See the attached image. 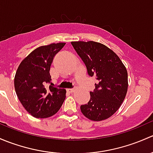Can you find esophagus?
Segmentation results:
<instances>
[{"instance_id": "34e87169", "label": "esophagus", "mask_w": 153, "mask_h": 153, "mask_svg": "<svg viewBox=\"0 0 153 153\" xmlns=\"http://www.w3.org/2000/svg\"><path fill=\"white\" fill-rule=\"evenodd\" d=\"M67 91H68L69 93H71V94H73V93L74 92L75 90H74V89H73V88H68Z\"/></svg>"}]
</instances>
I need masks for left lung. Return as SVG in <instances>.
Wrapping results in <instances>:
<instances>
[{
    "label": "left lung",
    "mask_w": 153,
    "mask_h": 153,
    "mask_svg": "<svg viewBox=\"0 0 153 153\" xmlns=\"http://www.w3.org/2000/svg\"><path fill=\"white\" fill-rule=\"evenodd\" d=\"M75 51L85 64L89 76L98 83L90 92L88 104L80 106L82 113L94 122L105 120L119 110L127 92L126 67L111 48L94 41L71 42Z\"/></svg>",
    "instance_id": "1"
}]
</instances>
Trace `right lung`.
I'll return each mask as SVG.
<instances>
[{"label":"right lung","instance_id":"1","mask_svg":"<svg viewBox=\"0 0 153 153\" xmlns=\"http://www.w3.org/2000/svg\"><path fill=\"white\" fill-rule=\"evenodd\" d=\"M65 42L51 43L38 47L22 60L15 76V92L20 103L35 118L44 119L52 116L60 109L65 99L64 88L53 87L51 83L50 67L53 57Z\"/></svg>","mask_w":153,"mask_h":153}]
</instances>
